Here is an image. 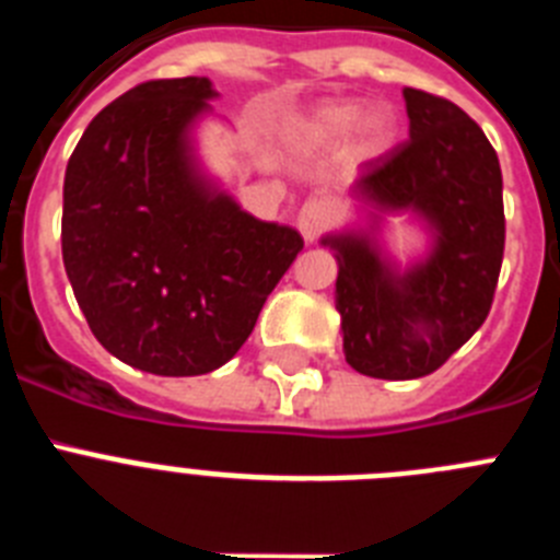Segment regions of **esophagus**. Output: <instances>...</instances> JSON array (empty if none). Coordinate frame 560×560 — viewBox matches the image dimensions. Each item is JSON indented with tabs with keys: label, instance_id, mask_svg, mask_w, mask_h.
Returning <instances> with one entry per match:
<instances>
[{
	"label": "esophagus",
	"instance_id": "esophagus-1",
	"mask_svg": "<svg viewBox=\"0 0 560 560\" xmlns=\"http://www.w3.org/2000/svg\"><path fill=\"white\" fill-rule=\"evenodd\" d=\"M330 224H334V205L325 199L305 201L300 215H296V226H300L305 241H316Z\"/></svg>",
	"mask_w": 560,
	"mask_h": 560
}]
</instances>
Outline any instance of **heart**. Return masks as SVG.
<instances>
[{"mask_svg":"<svg viewBox=\"0 0 560 560\" xmlns=\"http://www.w3.org/2000/svg\"><path fill=\"white\" fill-rule=\"evenodd\" d=\"M361 117L359 103L339 101V103H325V106L316 108L308 120L300 128V137L311 145H325V142H339L341 137H348L353 131V126ZM393 133V120L389 114L384 112H370L361 122V137H364V145L368 148H384Z\"/></svg>","mask_w":560,"mask_h":560,"instance_id":"obj_1","label":"heart"}]
</instances>
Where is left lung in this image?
Returning <instances> with one entry per match:
<instances>
[{"label":"left lung","instance_id":"left-lung-1","mask_svg":"<svg viewBox=\"0 0 560 560\" xmlns=\"http://www.w3.org/2000/svg\"><path fill=\"white\" fill-rule=\"evenodd\" d=\"M409 140L368 162L355 196L378 212L412 210L432 255L395 275L368 235H328L345 359L370 378L409 381L443 368L491 311L504 255L502 167L482 128L452 101L404 89Z\"/></svg>","mask_w":560,"mask_h":560}]
</instances>
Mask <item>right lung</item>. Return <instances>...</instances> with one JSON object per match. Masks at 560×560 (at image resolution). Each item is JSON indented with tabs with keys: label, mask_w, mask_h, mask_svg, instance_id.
<instances>
[{
	"label": "right lung",
	"mask_w": 560,
	"mask_h": 560,
	"mask_svg": "<svg viewBox=\"0 0 560 560\" xmlns=\"http://www.w3.org/2000/svg\"><path fill=\"white\" fill-rule=\"evenodd\" d=\"M207 78L145 81L89 122L63 176V269L103 348L153 375H205L249 339L303 249L192 165Z\"/></svg>",
	"instance_id": "1"
}]
</instances>
